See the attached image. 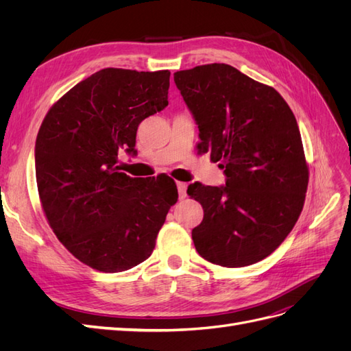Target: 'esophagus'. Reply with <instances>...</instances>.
I'll return each instance as SVG.
<instances>
[{
	"mask_svg": "<svg viewBox=\"0 0 351 351\" xmlns=\"http://www.w3.org/2000/svg\"><path fill=\"white\" fill-rule=\"evenodd\" d=\"M177 189H178V197L180 200H183L187 197V184L186 183H177Z\"/></svg>",
	"mask_w": 351,
	"mask_h": 351,
	"instance_id": "1",
	"label": "esophagus"
}]
</instances>
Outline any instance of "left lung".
<instances>
[{
  "label": "left lung",
  "mask_w": 351,
  "mask_h": 351,
  "mask_svg": "<svg viewBox=\"0 0 351 351\" xmlns=\"http://www.w3.org/2000/svg\"><path fill=\"white\" fill-rule=\"evenodd\" d=\"M174 82L197 124L199 154L226 174V186L187 187L204 208L195 247L226 268L256 263L290 234L303 209L309 169L295 117L274 88L228 64L177 71Z\"/></svg>",
  "instance_id": "left-lung-1"
}]
</instances>
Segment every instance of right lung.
<instances>
[{
    "label": "right lung",
    "mask_w": 351,
    "mask_h": 351,
    "mask_svg": "<svg viewBox=\"0 0 351 351\" xmlns=\"http://www.w3.org/2000/svg\"><path fill=\"white\" fill-rule=\"evenodd\" d=\"M169 71L104 69L52 105L36 137L42 209L57 239L88 267L123 272L151 256L178 197L167 176L133 178L139 124L168 105Z\"/></svg>",
    "instance_id": "1"
}]
</instances>
